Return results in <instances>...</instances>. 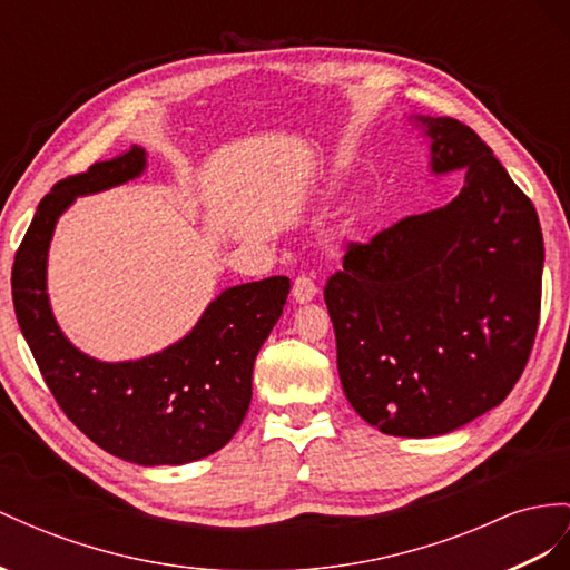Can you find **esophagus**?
<instances>
[{"mask_svg": "<svg viewBox=\"0 0 570 570\" xmlns=\"http://www.w3.org/2000/svg\"><path fill=\"white\" fill-rule=\"evenodd\" d=\"M291 294H294L296 303H311L317 296V286H315L313 276L298 274L296 282H294V288H291Z\"/></svg>", "mask_w": 570, "mask_h": 570, "instance_id": "esophagus-1", "label": "esophagus"}]
</instances>
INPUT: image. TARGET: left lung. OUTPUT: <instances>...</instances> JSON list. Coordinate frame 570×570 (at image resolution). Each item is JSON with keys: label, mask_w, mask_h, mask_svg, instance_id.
<instances>
[{"label": "left lung", "mask_w": 570, "mask_h": 570, "mask_svg": "<svg viewBox=\"0 0 570 570\" xmlns=\"http://www.w3.org/2000/svg\"><path fill=\"white\" fill-rule=\"evenodd\" d=\"M458 197L352 243L325 286L344 395L387 435L431 438L499 406L530 358L544 240L534 204L474 129L421 118Z\"/></svg>", "instance_id": "obj_1"}]
</instances>
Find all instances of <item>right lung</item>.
Listing matches in <instances>:
<instances>
[{"label":"right lung","mask_w":570,"mask_h":570,"mask_svg":"<svg viewBox=\"0 0 570 570\" xmlns=\"http://www.w3.org/2000/svg\"><path fill=\"white\" fill-rule=\"evenodd\" d=\"M146 170V151L69 175L40 199L11 269L19 327L57 404L81 433L115 458L141 466L185 464L222 450L253 400L259 346L282 317L288 276L230 286L197 325L164 352L137 361H98L79 352L57 325L48 298V250L77 197L125 185Z\"/></svg>","instance_id":"right-lung-1"}]
</instances>
